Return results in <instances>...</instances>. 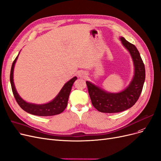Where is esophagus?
Here are the masks:
<instances>
[{"label": "esophagus", "mask_w": 161, "mask_h": 161, "mask_svg": "<svg viewBox=\"0 0 161 161\" xmlns=\"http://www.w3.org/2000/svg\"><path fill=\"white\" fill-rule=\"evenodd\" d=\"M77 75H78V77H80V78L85 79L87 76V74H86V72L84 71H80L78 72Z\"/></svg>", "instance_id": "1"}]
</instances>
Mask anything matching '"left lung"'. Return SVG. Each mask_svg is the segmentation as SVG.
<instances>
[{
  "instance_id": "8db88e82",
  "label": "left lung",
  "mask_w": 161,
  "mask_h": 161,
  "mask_svg": "<svg viewBox=\"0 0 161 161\" xmlns=\"http://www.w3.org/2000/svg\"><path fill=\"white\" fill-rule=\"evenodd\" d=\"M120 39L132 57L134 67V76L128 86L118 93L108 92L90 81H86L92 105L100 112L117 113L128 110L135 104L142 90L145 67L141 55L135 45L124 37Z\"/></svg>"
}]
</instances>
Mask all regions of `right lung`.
<instances>
[{
	"label": "right lung",
	"instance_id": "1",
	"mask_svg": "<svg viewBox=\"0 0 161 161\" xmlns=\"http://www.w3.org/2000/svg\"><path fill=\"white\" fill-rule=\"evenodd\" d=\"M18 56L14 60L12 64L11 74H10V81H11L12 91L14 97L16 100L18 104L23 110L31 114L39 116H50L57 114H59L64 111L67 107L68 98L71 90V87L73 86L74 81L77 80V77H74L67 81L62 87V89L59 92V94L51 102L43 103V104H35V103H29L22 99L17 93L15 88L13 81V72L14 64L17 60Z\"/></svg>",
	"mask_w": 161,
	"mask_h": 161
}]
</instances>
